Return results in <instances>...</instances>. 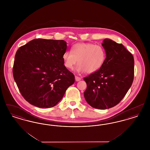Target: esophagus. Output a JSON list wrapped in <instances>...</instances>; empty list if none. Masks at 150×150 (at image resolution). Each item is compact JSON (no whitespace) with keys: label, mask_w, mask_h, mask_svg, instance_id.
Segmentation results:
<instances>
[{"label":"esophagus","mask_w":150,"mask_h":150,"mask_svg":"<svg viewBox=\"0 0 150 150\" xmlns=\"http://www.w3.org/2000/svg\"><path fill=\"white\" fill-rule=\"evenodd\" d=\"M75 80H76V81H79L81 80V78H80V77H79V76H75Z\"/></svg>","instance_id":"34e87169"}]
</instances>
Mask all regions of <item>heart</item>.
I'll return each instance as SVG.
<instances>
[{
    "mask_svg": "<svg viewBox=\"0 0 150 150\" xmlns=\"http://www.w3.org/2000/svg\"><path fill=\"white\" fill-rule=\"evenodd\" d=\"M106 57V50L102 45L78 43L72 45L71 51L64 52L63 59L64 66L69 69H72L78 62V71L92 74L100 70Z\"/></svg>",
    "mask_w": 150,
    "mask_h": 150,
    "instance_id": "1",
    "label": "heart"
}]
</instances>
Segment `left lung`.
Returning <instances> with one entry per match:
<instances>
[{
    "instance_id": "1",
    "label": "left lung",
    "mask_w": 150,
    "mask_h": 150,
    "mask_svg": "<svg viewBox=\"0 0 150 150\" xmlns=\"http://www.w3.org/2000/svg\"><path fill=\"white\" fill-rule=\"evenodd\" d=\"M106 58L100 70L84 78L87 103L98 109L117 105L128 92L134 79V57L122 44L105 39L102 44Z\"/></svg>"
}]
</instances>
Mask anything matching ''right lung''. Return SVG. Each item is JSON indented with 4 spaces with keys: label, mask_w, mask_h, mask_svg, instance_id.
Returning a JSON list of instances; mask_svg holds the SVG:
<instances>
[{
    "label": "right lung",
    "mask_w": 150,
    "mask_h": 150,
    "mask_svg": "<svg viewBox=\"0 0 150 150\" xmlns=\"http://www.w3.org/2000/svg\"><path fill=\"white\" fill-rule=\"evenodd\" d=\"M66 50L63 40L35 39L16 52L13 78L29 103L40 108L53 107L74 83V75L64 65Z\"/></svg>",
    "instance_id": "1"
}]
</instances>
